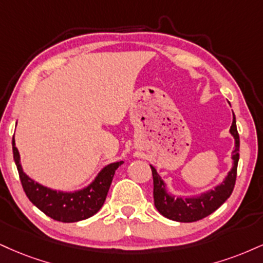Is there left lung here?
Segmentation results:
<instances>
[{
	"label": "left lung",
	"mask_w": 263,
	"mask_h": 263,
	"mask_svg": "<svg viewBox=\"0 0 263 263\" xmlns=\"http://www.w3.org/2000/svg\"><path fill=\"white\" fill-rule=\"evenodd\" d=\"M234 138V151L232 154L233 165L227 174L222 182L214 186L213 189L201 192L195 196H175L167 191L166 182L162 179L153 165V196L154 204L159 213L167 219L181 223H191L200 220L202 218L210 216L214 211L222 205L232 195L236 180V169L239 162V147L240 140L238 129H236V120L233 112V123L229 129Z\"/></svg>",
	"instance_id": "1"
}]
</instances>
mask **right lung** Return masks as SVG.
I'll use <instances>...</instances> for the list:
<instances>
[{
    "mask_svg": "<svg viewBox=\"0 0 263 263\" xmlns=\"http://www.w3.org/2000/svg\"><path fill=\"white\" fill-rule=\"evenodd\" d=\"M12 149L27 197L47 217L63 223L80 222L94 216L105 202L116 169L123 164L122 160L107 164L98 173L93 181L83 189L74 191H61L41 185L23 172L14 137L12 140Z\"/></svg>",
    "mask_w": 263,
    "mask_h": 263,
    "instance_id": "1",
    "label": "right lung"
}]
</instances>
